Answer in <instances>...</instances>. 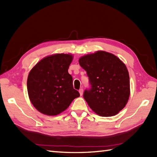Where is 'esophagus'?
<instances>
[{
    "instance_id": "obj_1",
    "label": "esophagus",
    "mask_w": 157,
    "mask_h": 157,
    "mask_svg": "<svg viewBox=\"0 0 157 157\" xmlns=\"http://www.w3.org/2000/svg\"><path fill=\"white\" fill-rule=\"evenodd\" d=\"M83 92H84V90H83L82 88H80L79 90V94H80L81 96L83 94Z\"/></svg>"
}]
</instances>
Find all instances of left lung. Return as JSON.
Here are the masks:
<instances>
[{
	"mask_svg": "<svg viewBox=\"0 0 157 157\" xmlns=\"http://www.w3.org/2000/svg\"><path fill=\"white\" fill-rule=\"evenodd\" d=\"M79 63L89 78L90 88L83 96L90 107L100 116L117 114L129 97V76L124 63L105 51L85 55Z\"/></svg>",
	"mask_w": 157,
	"mask_h": 157,
	"instance_id": "8db88e82",
	"label": "left lung"
}]
</instances>
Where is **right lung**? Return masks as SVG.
I'll use <instances>...</instances> for the list:
<instances>
[{"mask_svg":"<svg viewBox=\"0 0 157 157\" xmlns=\"http://www.w3.org/2000/svg\"><path fill=\"white\" fill-rule=\"evenodd\" d=\"M71 55L56 54L38 62L29 73L27 88L29 98L38 111L56 115L69 107L79 96L73 88L72 76L68 73Z\"/></svg>","mask_w":157,"mask_h":157,"instance_id":"add662e5","label":"right lung"}]
</instances>
